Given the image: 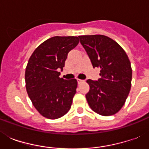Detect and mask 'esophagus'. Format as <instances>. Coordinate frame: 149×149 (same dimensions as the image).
Wrapping results in <instances>:
<instances>
[{"label": "esophagus", "instance_id": "34e87169", "mask_svg": "<svg viewBox=\"0 0 149 149\" xmlns=\"http://www.w3.org/2000/svg\"><path fill=\"white\" fill-rule=\"evenodd\" d=\"M77 82H78V84H81V83H84V79H77Z\"/></svg>", "mask_w": 149, "mask_h": 149}]
</instances>
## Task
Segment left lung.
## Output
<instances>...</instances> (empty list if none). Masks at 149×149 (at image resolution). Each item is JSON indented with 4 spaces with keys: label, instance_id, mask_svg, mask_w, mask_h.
<instances>
[{
    "label": "left lung",
    "instance_id": "1",
    "mask_svg": "<svg viewBox=\"0 0 149 149\" xmlns=\"http://www.w3.org/2000/svg\"><path fill=\"white\" fill-rule=\"evenodd\" d=\"M93 67L100 69L98 80L88 79L89 106L103 116L113 115L125 104L132 86V70L127 54L113 39L102 35L79 36Z\"/></svg>",
    "mask_w": 149,
    "mask_h": 149
}]
</instances>
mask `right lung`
Instances as JSON below:
<instances>
[{
  "label": "right lung",
  "instance_id": "right-lung-1",
  "mask_svg": "<svg viewBox=\"0 0 149 149\" xmlns=\"http://www.w3.org/2000/svg\"><path fill=\"white\" fill-rule=\"evenodd\" d=\"M79 43L75 36H55L37 47L25 70L27 93L34 107L49 119H57L70 111L77 93L76 79L59 77L68 53Z\"/></svg>",
  "mask_w": 149,
  "mask_h": 149
}]
</instances>
